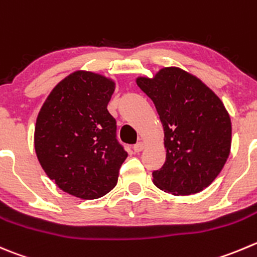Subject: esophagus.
Segmentation results:
<instances>
[{
    "instance_id": "34e87169",
    "label": "esophagus",
    "mask_w": 257,
    "mask_h": 257,
    "mask_svg": "<svg viewBox=\"0 0 257 257\" xmlns=\"http://www.w3.org/2000/svg\"><path fill=\"white\" fill-rule=\"evenodd\" d=\"M144 147H146V143H144V142H138V143H137L136 146L133 147V149H134V152H137V153H139V152L143 151Z\"/></svg>"
}]
</instances>
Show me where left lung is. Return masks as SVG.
Returning <instances> with one entry per match:
<instances>
[{"instance_id":"obj_1","label":"left lung","mask_w":257,"mask_h":257,"mask_svg":"<svg viewBox=\"0 0 257 257\" xmlns=\"http://www.w3.org/2000/svg\"><path fill=\"white\" fill-rule=\"evenodd\" d=\"M136 83L153 100L163 125L166 162L153 183L174 196L198 193L220 174L231 151V118L222 100L193 74L176 66Z\"/></svg>"}]
</instances>
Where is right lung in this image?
Masks as SVG:
<instances>
[{"label": "right lung", "mask_w": 257, "mask_h": 257, "mask_svg": "<svg viewBox=\"0 0 257 257\" xmlns=\"http://www.w3.org/2000/svg\"><path fill=\"white\" fill-rule=\"evenodd\" d=\"M114 90L113 79L76 70L55 85L37 115L34 144L42 169L61 191L81 200L110 192L128 157L108 111Z\"/></svg>", "instance_id": "1"}]
</instances>
